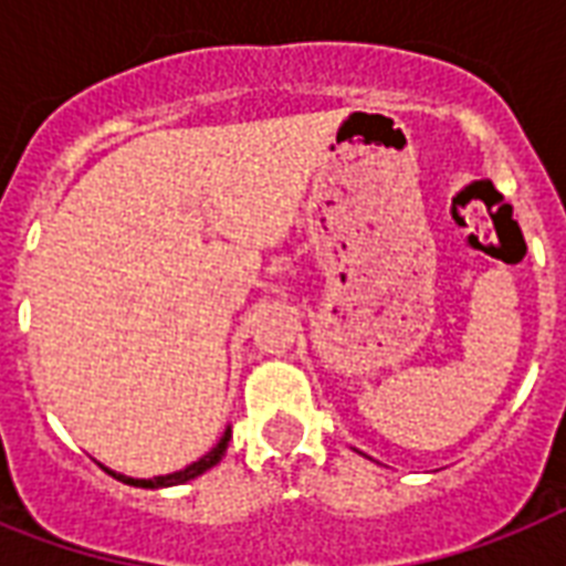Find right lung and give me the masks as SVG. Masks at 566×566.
Segmentation results:
<instances>
[{
    "mask_svg": "<svg viewBox=\"0 0 566 566\" xmlns=\"http://www.w3.org/2000/svg\"><path fill=\"white\" fill-rule=\"evenodd\" d=\"M229 440H231V426H226V431H222V438L217 440V447L211 449V452H205L199 461H193V464H188L185 470H176V473H167V475H153V479H132V475H123L117 473V470H108L114 479H119V482L132 484V488H149V491H155V488H172V484H185L190 482V479H196V475H202L205 470H211L213 464H220L222 455H226V449H229Z\"/></svg>",
    "mask_w": 566,
    "mask_h": 566,
    "instance_id": "right-lung-1",
    "label": "right lung"
}]
</instances>
